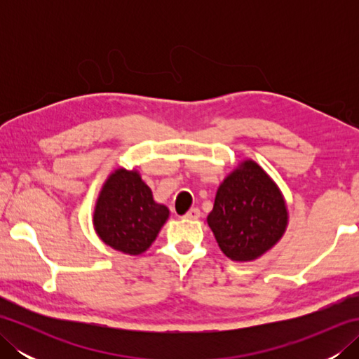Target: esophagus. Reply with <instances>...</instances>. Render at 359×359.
I'll return each mask as SVG.
<instances>
[{
	"label": "esophagus",
	"instance_id": "obj_1",
	"mask_svg": "<svg viewBox=\"0 0 359 359\" xmlns=\"http://www.w3.org/2000/svg\"><path fill=\"white\" fill-rule=\"evenodd\" d=\"M185 219H188V220H196V219H199L201 217V210L199 208H191L189 210L187 215L184 216Z\"/></svg>",
	"mask_w": 359,
	"mask_h": 359
}]
</instances>
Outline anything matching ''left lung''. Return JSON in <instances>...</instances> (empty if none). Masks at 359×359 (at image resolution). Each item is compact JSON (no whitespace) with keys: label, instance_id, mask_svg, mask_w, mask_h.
Segmentation results:
<instances>
[{"label":"left lung","instance_id":"obj_1","mask_svg":"<svg viewBox=\"0 0 359 359\" xmlns=\"http://www.w3.org/2000/svg\"><path fill=\"white\" fill-rule=\"evenodd\" d=\"M207 222L231 261H255L285 233L287 205L280 189L253 160H243L216 193Z\"/></svg>","mask_w":359,"mask_h":359}]
</instances>
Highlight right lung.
I'll return each instance as SVG.
<instances>
[{"mask_svg": "<svg viewBox=\"0 0 359 359\" xmlns=\"http://www.w3.org/2000/svg\"><path fill=\"white\" fill-rule=\"evenodd\" d=\"M170 210L152 199L137 171L118 168L104 182L94 210V228L106 245L140 255L156 241Z\"/></svg>", "mask_w": 359, "mask_h": 359, "instance_id": "1", "label": "right lung"}]
</instances>
